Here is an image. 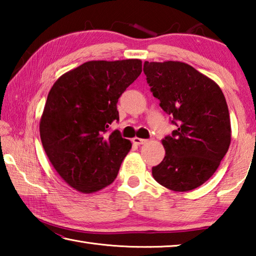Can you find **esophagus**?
<instances>
[{"mask_svg":"<svg viewBox=\"0 0 256 256\" xmlns=\"http://www.w3.org/2000/svg\"><path fill=\"white\" fill-rule=\"evenodd\" d=\"M132 141H133L134 144H138V146L144 144H146V142H148V140H146V138H134Z\"/></svg>","mask_w":256,"mask_h":256,"instance_id":"esophagus-1","label":"esophagus"}]
</instances>
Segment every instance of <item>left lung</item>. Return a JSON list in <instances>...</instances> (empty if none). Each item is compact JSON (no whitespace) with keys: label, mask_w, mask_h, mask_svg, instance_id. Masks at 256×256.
Here are the masks:
<instances>
[{"label":"left lung","mask_w":256,"mask_h":256,"mask_svg":"<svg viewBox=\"0 0 256 256\" xmlns=\"http://www.w3.org/2000/svg\"><path fill=\"white\" fill-rule=\"evenodd\" d=\"M150 92L175 130L162 140L166 154L152 167L160 185L176 192L201 186L214 174L230 144V118L222 89L188 64L146 62Z\"/></svg>","instance_id":"8db88e82"}]
</instances>
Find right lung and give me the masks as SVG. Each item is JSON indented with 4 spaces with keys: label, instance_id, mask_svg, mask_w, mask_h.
Instances as JSON below:
<instances>
[{
    "label": "right lung",
    "instance_id": "right-lung-1",
    "mask_svg": "<svg viewBox=\"0 0 256 256\" xmlns=\"http://www.w3.org/2000/svg\"><path fill=\"white\" fill-rule=\"evenodd\" d=\"M140 60H90L52 86L40 131L58 175L82 193L112 184L131 150L130 140L110 125L120 120L118 98L141 74Z\"/></svg>",
    "mask_w": 256,
    "mask_h": 256
}]
</instances>
